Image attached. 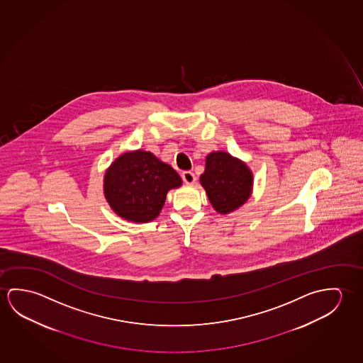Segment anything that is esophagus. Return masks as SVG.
<instances>
[{
  "label": "esophagus",
  "instance_id": "34e87169",
  "mask_svg": "<svg viewBox=\"0 0 363 363\" xmlns=\"http://www.w3.org/2000/svg\"><path fill=\"white\" fill-rule=\"evenodd\" d=\"M182 179L184 180V183H186V184H194L196 183V175L193 172H184L182 174Z\"/></svg>",
  "mask_w": 363,
  "mask_h": 363
}]
</instances>
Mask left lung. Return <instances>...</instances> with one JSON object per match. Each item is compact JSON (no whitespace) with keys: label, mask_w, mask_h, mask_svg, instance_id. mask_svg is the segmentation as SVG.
Instances as JSON below:
<instances>
[{"label":"left lung","mask_w":363,"mask_h":363,"mask_svg":"<svg viewBox=\"0 0 363 363\" xmlns=\"http://www.w3.org/2000/svg\"><path fill=\"white\" fill-rule=\"evenodd\" d=\"M201 183L214 209L219 213H230L247 201L252 174L243 162L219 151L207 156Z\"/></svg>","instance_id":"1"}]
</instances>
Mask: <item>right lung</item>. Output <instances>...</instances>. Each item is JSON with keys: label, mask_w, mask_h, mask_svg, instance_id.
I'll use <instances>...</instances> for the list:
<instances>
[{"label": "right lung", "mask_w": 363, "mask_h": 363, "mask_svg": "<svg viewBox=\"0 0 363 363\" xmlns=\"http://www.w3.org/2000/svg\"><path fill=\"white\" fill-rule=\"evenodd\" d=\"M180 184L173 167L138 150L123 154L111 165L104 177V194L122 218L150 222L160 213L169 189Z\"/></svg>", "instance_id": "1"}]
</instances>
